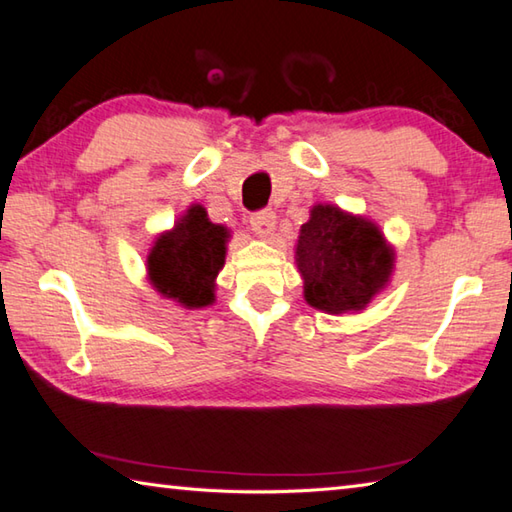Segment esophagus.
I'll return each mask as SVG.
<instances>
[{"mask_svg": "<svg viewBox=\"0 0 512 512\" xmlns=\"http://www.w3.org/2000/svg\"><path fill=\"white\" fill-rule=\"evenodd\" d=\"M250 228L259 237H271L275 230V212L273 210H259L250 215Z\"/></svg>", "mask_w": 512, "mask_h": 512, "instance_id": "34e87169", "label": "esophagus"}]
</instances>
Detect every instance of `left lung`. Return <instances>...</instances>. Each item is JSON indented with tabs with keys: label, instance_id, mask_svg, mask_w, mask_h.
I'll list each match as a JSON object with an SVG mask.
<instances>
[{
	"label": "left lung",
	"instance_id": "left-lung-1",
	"mask_svg": "<svg viewBox=\"0 0 512 512\" xmlns=\"http://www.w3.org/2000/svg\"><path fill=\"white\" fill-rule=\"evenodd\" d=\"M304 300L324 313H358L392 282L396 250L374 221L315 203L295 244Z\"/></svg>",
	"mask_w": 512,
	"mask_h": 512
}]
</instances>
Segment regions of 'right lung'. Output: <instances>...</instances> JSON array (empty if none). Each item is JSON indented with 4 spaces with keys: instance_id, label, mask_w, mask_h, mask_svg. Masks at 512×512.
I'll return each instance as SVG.
<instances>
[{
    "instance_id": "obj_1",
    "label": "right lung",
    "mask_w": 512,
    "mask_h": 512,
    "mask_svg": "<svg viewBox=\"0 0 512 512\" xmlns=\"http://www.w3.org/2000/svg\"><path fill=\"white\" fill-rule=\"evenodd\" d=\"M230 230L212 224L199 203L183 212L170 230L154 239L147 255V280L165 300L183 309L215 304L217 275L226 264Z\"/></svg>"
}]
</instances>
